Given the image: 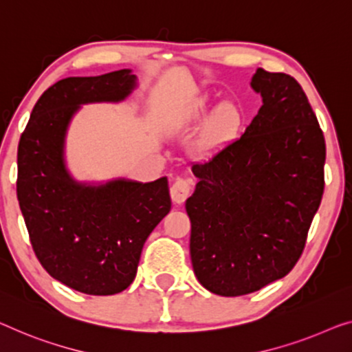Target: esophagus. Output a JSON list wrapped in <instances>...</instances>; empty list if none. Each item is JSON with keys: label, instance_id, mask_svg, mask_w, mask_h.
Returning <instances> with one entry per match:
<instances>
[{"label": "esophagus", "instance_id": "34e87169", "mask_svg": "<svg viewBox=\"0 0 352 352\" xmlns=\"http://www.w3.org/2000/svg\"><path fill=\"white\" fill-rule=\"evenodd\" d=\"M191 192V182L186 178H177L174 185L170 186V197L175 204H183Z\"/></svg>", "mask_w": 352, "mask_h": 352}]
</instances>
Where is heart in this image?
Masks as SVG:
<instances>
[{"label": "heart", "mask_w": 352, "mask_h": 352, "mask_svg": "<svg viewBox=\"0 0 352 352\" xmlns=\"http://www.w3.org/2000/svg\"><path fill=\"white\" fill-rule=\"evenodd\" d=\"M207 101H199L194 107L192 117L202 118L207 113ZM240 124H242V117H240L239 109L234 104H223L214 110L207 122L202 134V145L206 148H217V146L226 144L237 134Z\"/></svg>", "instance_id": "1"}]
</instances>
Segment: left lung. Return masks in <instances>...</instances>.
Returning a JSON list of instances; mask_svg holds the SVG:
<instances>
[{
  "label": "left lung",
  "instance_id": "left-lung-1",
  "mask_svg": "<svg viewBox=\"0 0 352 352\" xmlns=\"http://www.w3.org/2000/svg\"><path fill=\"white\" fill-rule=\"evenodd\" d=\"M262 96L245 133L191 167L186 199L194 274L210 292L237 297L289 274L324 192L326 140L307 94L283 72L256 71Z\"/></svg>",
  "mask_w": 352,
  "mask_h": 352
}]
</instances>
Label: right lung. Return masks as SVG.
<instances>
[{
    "label": "right lung",
    "mask_w": 352,
    "mask_h": 352,
    "mask_svg": "<svg viewBox=\"0 0 352 352\" xmlns=\"http://www.w3.org/2000/svg\"><path fill=\"white\" fill-rule=\"evenodd\" d=\"M135 87L131 69L63 78L36 102L19 142L17 199L36 258L55 280L90 296L134 281L145 240L172 206L166 177L82 183L66 167V133L82 104L124 101Z\"/></svg>",
    "instance_id": "1"
}]
</instances>
